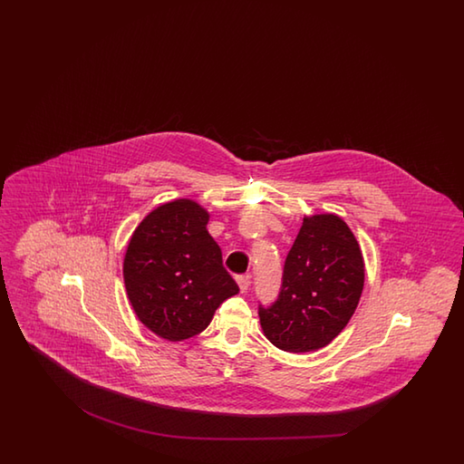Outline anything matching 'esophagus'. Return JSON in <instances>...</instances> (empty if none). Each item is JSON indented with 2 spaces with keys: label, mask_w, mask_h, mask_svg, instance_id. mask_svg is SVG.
<instances>
[{
  "label": "esophagus",
  "mask_w": 464,
  "mask_h": 464,
  "mask_svg": "<svg viewBox=\"0 0 464 464\" xmlns=\"http://www.w3.org/2000/svg\"><path fill=\"white\" fill-rule=\"evenodd\" d=\"M237 284H238L240 292H242V294H246V290H248V286H250V276H237Z\"/></svg>",
  "instance_id": "1"
}]
</instances>
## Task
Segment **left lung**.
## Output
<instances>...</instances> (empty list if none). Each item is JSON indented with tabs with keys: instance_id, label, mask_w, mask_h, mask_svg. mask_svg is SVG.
Returning <instances> with one entry per match:
<instances>
[{
	"instance_id": "obj_1",
	"label": "left lung",
	"mask_w": 464,
	"mask_h": 464,
	"mask_svg": "<svg viewBox=\"0 0 464 464\" xmlns=\"http://www.w3.org/2000/svg\"><path fill=\"white\" fill-rule=\"evenodd\" d=\"M363 284L365 260L345 220L305 216L286 256L278 300L258 308L264 335L288 353L324 348L355 314Z\"/></svg>"
}]
</instances>
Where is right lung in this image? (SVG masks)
<instances>
[{
    "mask_svg": "<svg viewBox=\"0 0 464 464\" xmlns=\"http://www.w3.org/2000/svg\"><path fill=\"white\" fill-rule=\"evenodd\" d=\"M208 218L190 198L160 204L126 248L122 274L130 306L142 325L169 342L204 332L220 304L238 294L208 232Z\"/></svg>",
    "mask_w": 464,
    "mask_h": 464,
    "instance_id": "obj_1",
    "label": "right lung"
}]
</instances>
